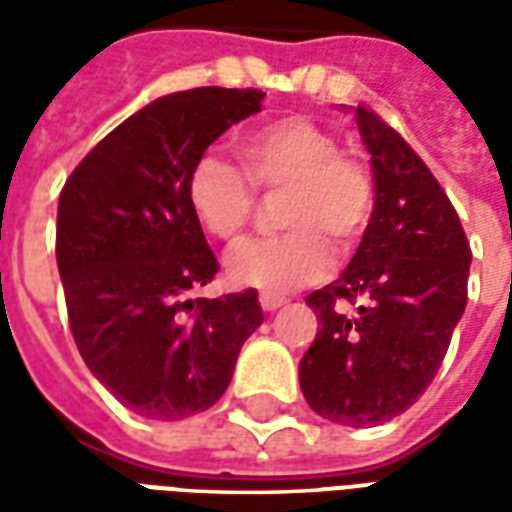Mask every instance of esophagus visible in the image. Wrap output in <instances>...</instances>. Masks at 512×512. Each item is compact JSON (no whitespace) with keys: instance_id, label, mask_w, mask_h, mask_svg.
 Here are the masks:
<instances>
[{"instance_id":"1","label":"esophagus","mask_w":512,"mask_h":512,"mask_svg":"<svg viewBox=\"0 0 512 512\" xmlns=\"http://www.w3.org/2000/svg\"><path fill=\"white\" fill-rule=\"evenodd\" d=\"M282 304H285V299H282V296H271V293H260V307H263V310H266V312L279 310Z\"/></svg>"}]
</instances>
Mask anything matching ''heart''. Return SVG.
Returning a JSON list of instances; mask_svg holds the SVG:
<instances>
[{
  "mask_svg": "<svg viewBox=\"0 0 512 512\" xmlns=\"http://www.w3.org/2000/svg\"><path fill=\"white\" fill-rule=\"evenodd\" d=\"M246 172L219 153H202L189 172L186 194L205 233L235 244L257 211V189L288 191L279 222L288 233L257 238L227 257L233 285L290 293L332 266V246L351 252L376 211L373 175L340 153V142L310 117H279L238 142Z\"/></svg>",
  "mask_w": 512,
  "mask_h": 512,
  "instance_id": "1",
  "label": "heart"
}]
</instances>
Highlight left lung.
<instances>
[{
    "label": "left lung",
    "instance_id": "8db88e82",
    "mask_svg": "<svg viewBox=\"0 0 512 512\" xmlns=\"http://www.w3.org/2000/svg\"><path fill=\"white\" fill-rule=\"evenodd\" d=\"M356 126L376 211L343 277L307 296L321 329L299 362V384L315 414L367 428L414 406L439 373L466 310L472 249L406 139L365 106H356Z\"/></svg>",
    "mask_w": 512,
    "mask_h": 512
}]
</instances>
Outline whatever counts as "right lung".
I'll use <instances>...</instances> for the list:
<instances>
[{"mask_svg":"<svg viewBox=\"0 0 512 512\" xmlns=\"http://www.w3.org/2000/svg\"><path fill=\"white\" fill-rule=\"evenodd\" d=\"M260 104V90L164 95L106 134L65 180L57 268L73 340L90 373L142 417L211 408L263 323L252 288L191 299L219 263L186 194L194 161Z\"/></svg>","mask_w":512,"mask_h":512,"instance_id":"1","label":"right lung"}]
</instances>
